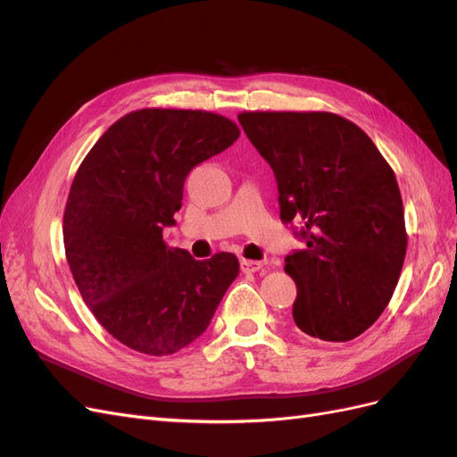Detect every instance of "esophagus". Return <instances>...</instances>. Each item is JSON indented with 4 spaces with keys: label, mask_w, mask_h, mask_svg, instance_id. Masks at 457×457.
<instances>
[{
    "label": "esophagus",
    "mask_w": 457,
    "mask_h": 457,
    "mask_svg": "<svg viewBox=\"0 0 457 457\" xmlns=\"http://www.w3.org/2000/svg\"><path fill=\"white\" fill-rule=\"evenodd\" d=\"M262 267H265V262H262V261H252V259H242L240 261L242 272H259Z\"/></svg>",
    "instance_id": "obj_1"
}]
</instances>
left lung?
<instances>
[{"label": "left lung", "mask_w": 457, "mask_h": 457, "mask_svg": "<svg viewBox=\"0 0 457 457\" xmlns=\"http://www.w3.org/2000/svg\"><path fill=\"white\" fill-rule=\"evenodd\" d=\"M247 139L278 183L280 217L307 250L286 257L297 286L294 322L351 341L389 305L408 234L395 171L370 137L331 112H242Z\"/></svg>", "instance_id": "1"}]
</instances>
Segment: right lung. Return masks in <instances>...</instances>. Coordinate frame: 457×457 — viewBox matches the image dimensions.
I'll use <instances>...</instances> for the list:
<instances>
[{
    "label": "right lung",
    "instance_id": "right-lung-1",
    "mask_svg": "<svg viewBox=\"0 0 457 457\" xmlns=\"http://www.w3.org/2000/svg\"><path fill=\"white\" fill-rule=\"evenodd\" d=\"M238 137L220 114L143 108L112 123L78 168L62 220L66 261L86 305L126 347L181 351L238 276L237 255L196 261L162 234L181 210L190 170Z\"/></svg>",
    "mask_w": 457,
    "mask_h": 457
}]
</instances>
